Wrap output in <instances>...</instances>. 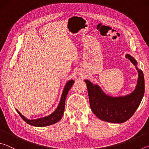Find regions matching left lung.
<instances>
[{
	"label": "left lung",
	"instance_id": "8db88e82",
	"mask_svg": "<svg viewBox=\"0 0 149 149\" xmlns=\"http://www.w3.org/2000/svg\"><path fill=\"white\" fill-rule=\"evenodd\" d=\"M129 59L138 72V79L135 90L130 94L120 97H110L102 91L98 85H93L85 79L90 107L100 120L110 123H122L129 120L139 106L145 93V79L142 70H139L137 62L131 55Z\"/></svg>",
	"mask_w": 149,
	"mask_h": 149
}]
</instances>
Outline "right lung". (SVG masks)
<instances>
[{
	"instance_id": "obj_1",
	"label": "right lung",
	"mask_w": 149,
	"mask_h": 149,
	"mask_svg": "<svg viewBox=\"0 0 149 149\" xmlns=\"http://www.w3.org/2000/svg\"><path fill=\"white\" fill-rule=\"evenodd\" d=\"M74 84V80H70L66 83L65 87L64 88V90L62 91V94L61 96V99H60V102L56 109L55 110L52 114L47 116L43 118H38V119H35V120H29L26 118L25 116H24L21 113H20L18 110H17V112H18L20 116L22 117L25 122L28 123V124L31 125L35 126V127H45V126H48L54 123H56V122H58L61 119L63 114L64 112V108H65V100L66 96L68 93V91L70 89H71L72 87V85Z\"/></svg>"
}]
</instances>
